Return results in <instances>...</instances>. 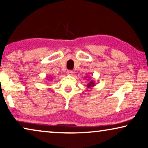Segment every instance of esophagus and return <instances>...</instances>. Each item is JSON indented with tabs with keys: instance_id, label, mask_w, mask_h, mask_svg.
<instances>
[{
	"instance_id": "obj_1",
	"label": "esophagus",
	"mask_w": 148,
	"mask_h": 148,
	"mask_svg": "<svg viewBox=\"0 0 148 148\" xmlns=\"http://www.w3.org/2000/svg\"><path fill=\"white\" fill-rule=\"evenodd\" d=\"M66 74H67L68 75H73V71L71 70H68L67 71H66Z\"/></svg>"
}]
</instances>
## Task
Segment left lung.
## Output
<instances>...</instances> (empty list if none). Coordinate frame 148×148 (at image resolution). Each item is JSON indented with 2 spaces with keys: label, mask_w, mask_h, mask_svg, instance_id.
Instances as JSON below:
<instances>
[{
  "label": "left lung",
  "mask_w": 148,
  "mask_h": 148,
  "mask_svg": "<svg viewBox=\"0 0 148 148\" xmlns=\"http://www.w3.org/2000/svg\"><path fill=\"white\" fill-rule=\"evenodd\" d=\"M86 78H88V77H86ZM87 80H88L89 81V79H88ZM95 86V83H94V82L93 80H90V82H89V83L88 84V85H87V88H93V87H94Z\"/></svg>",
  "instance_id": "1"
}]
</instances>
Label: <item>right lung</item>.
Here are the masks:
<instances>
[{
	"label": "right lung",
	"instance_id": "add662e5",
	"mask_svg": "<svg viewBox=\"0 0 148 148\" xmlns=\"http://www.w3.org/2000/svg\"><path fill=\"white\" fill-rule=\"evenodd\" d=\"M51 79H52V78H51Z\"/></svg>",
	"mask_w": 148,
	"mask_h": 148
}]
</instances>
